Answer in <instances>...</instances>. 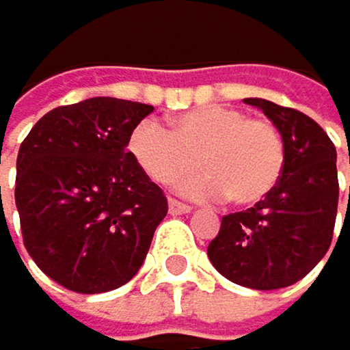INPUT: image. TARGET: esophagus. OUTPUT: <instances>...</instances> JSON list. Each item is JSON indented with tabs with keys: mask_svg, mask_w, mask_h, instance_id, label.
Instances as JSON below:
<instances>
[{
	"mask_svg": "<svg viewBox=\"0 0 350 350\" xmlns=\"http://www.w3.org/2000/svg\"><path fill=\"white\" fill-rule=\"evenodd\" d=\"M190 208L188 204H182V202H177V199H168V213L171 215H186V213H190Z\"/></svg>",
	"mask_w": 350,
	"mask_h": 350,
	"instance_id": "1",
	"label": "esophagus"
}]
</instances>
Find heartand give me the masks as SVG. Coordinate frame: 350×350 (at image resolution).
Here are the masks:
<instances>
[{"instance_id": "1", "label": "heart", "mask_w": 350, "mask_h": 350, "mask_svg": "<svg viewBox=\"0 0 350 350\" xmlns=\"http://www.w3.org/2000/svg\"><path fill=\"white\" fill-rule=\"evenodd\" d=\"M129 151L155 184H171L196 167L206 174L177 180L193 197H228L234 206H256L276 188L285 166L280 131L263 118L224 105L199 107L179 116L166 131L144 120L129 137Z\"/></svg>"}]
</instances>
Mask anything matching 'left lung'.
Instances as JSON below:
<instances>
[{
    "mask_svg": "<svg viewBox=\"0 0 350 350\" xmlns=\"http://www.w3.org/2000/svg\"><path fill=\"white\" fill-rule=\"evenodd\" d=\"M245 103L258 107L280 131L285 166L263 202L221 219L208 258L241 287L280 289L305 278L331 245L340 195L338 153L325 129L302 111L265 98Z\"/></svg>",
    "mask_w": 350,
    "mask_h": 350,
    "instance_id": "obj_1",
    "label": "left lung"
}]
</instances>
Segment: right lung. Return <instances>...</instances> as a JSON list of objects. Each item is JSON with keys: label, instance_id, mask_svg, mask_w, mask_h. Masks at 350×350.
Segmentation results:
<instances>
[{"label": "right lung", "instance_id": "1", "mask_svg": "<svg viewBox=\"0 0 350 350\" xmlns=\"http://www.w3.org/2000/svg\"><path fill=\"white\" fill-rule=\"evenodd\" d=\"M151 105L87 98L56 107L17 155L23 245L43 274L79 294L122 287L168 213L162 188L126 151Z\"/></svg>", "mask_w": 350, "mask_h": 350}]
</instances>
